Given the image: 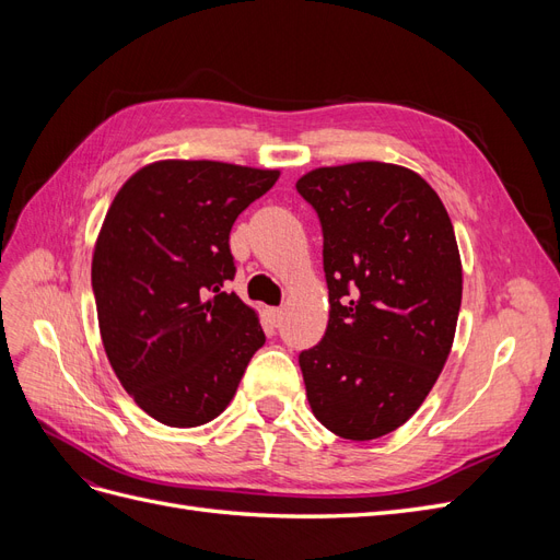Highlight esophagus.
Here are the masks:
<instances>
[{"label":"esophagus","instance_id":"34e87169","mask_svg":"<svg viewBox=\"0 0 560 560\" xmlns=\"http://www.w3.org/2000/svg\"><path fill=\"white\" fill-rule=\"evenodd\" d=\"M266 315H268V322H270V325H278V322L282 319V308H268V311H266Z\"/></svg>","mask_w":560,"mask_h":560}]
</instances>
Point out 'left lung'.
Masks as SVG:
<instances>
[{
    "instance_id": "obj_1",
    "label": "left lung",
    "mask_w": 560,
    "mask_h": 560,
    "mask_svg": "<svg viewBox=\"0 0 560 560\" xmlns=\"http://www.w3.org/2000/svg\"><path fill=\"white\" fill-rule=\"evenodd\" d=\"M322 224L329 322L299 354L308 404L334 434L369 442L425 401L463 301L451 217L409 167L362 161L296 182Z\"/></svg>"
}]
</instances>
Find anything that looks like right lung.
Here are the masks:
<instances>
[{"label": "right lung", "instance_id": "1", "mask_svg": "<svg viewBox=\"0 0 560 560\" xmlns=\"http://www.w3.org/2000/svg\"><path fill=\"white\" fill-rule=\"evenodd\" d=\"M278 171L219 161H156L107 210L93 252V294L107 360L144 413L198 428L233 399L266 336L224 290L238 214Z\"/></svg>", "mask_w": 560, "mask_h": 560}]
</instances>
